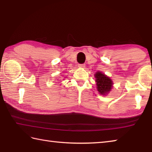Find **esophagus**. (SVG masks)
<instances>
[{"label": "esophagus", "instance_id": "1", "mask_svg": "<svg viewBox=\"0 0 152 152\" xmlns=\"http://www.w3.org/2000/svg\"><path fill=\"white\" fill-rule=\"evenodd\" d=\"M85 64H78V67L80 68H85Z\"/></svg>", "mask_w": 152, "mask_h": 152}]
</instances>
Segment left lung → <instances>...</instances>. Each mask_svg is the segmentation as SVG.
<instances>
[{
  "label": "left lung",
  "mask_w": 152,
  "mask_h": 152,
  "mask_svg": "<svg viewBox=\"0 0 152 152\" xmlns=\"http://www.w3.org/2000/svg\"><path fill=\"white\" fill-rule=\"evenodd\" d=\"M96 89L101 95H106L111 91L113 82L112 80L104 74L101 72H96L95 74Z\"/></svg>",
  "instance_id": "1"
}]
</instances>
